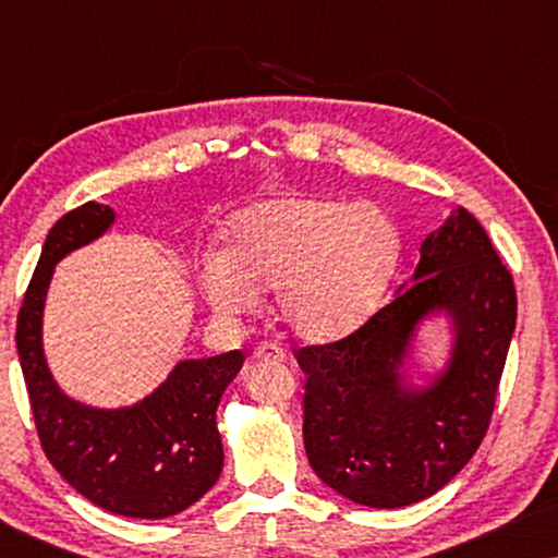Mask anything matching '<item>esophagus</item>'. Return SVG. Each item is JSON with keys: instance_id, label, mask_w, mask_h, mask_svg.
<instances>
[{"instance_id": "obj_1", "label": "esophagus", "mask_w": 558, "mask_h": 558, "mask_svg": "<svg viewBox=\"0 0 558 558\" xmlns=\"http://www.w3.org/2000/svg\"><path fill=\"white\" fill-rule=\"evenodd\" d=\"M251 357H254V361H287V353L279 345H274V342H264V345H258L254 350Z\"/></svg>"}]
</instances>
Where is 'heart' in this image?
Masks as SVG:
<instances>
[{"label":"heart","instance_id":"obj_1","mask_svg":"<svg viewBox=\"0 0 558 558\" xmlns=\"http://www.w3.org/2000/svg\"><path fill=\"white\" fill-rule=\"evenodd\" d=\"M401 231L378 203L279 195L235 213L228 246L201 256L213 312L246 317L274 289V315L294 338L332 342L355 332L386 294Z\"/></svg>","mask_w":558,"mask_h":558}]
</instances>
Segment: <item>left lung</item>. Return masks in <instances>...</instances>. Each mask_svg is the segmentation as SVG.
<instances>
[{"label": "left lung", "instance_id": "1", "mask_svg": "<svg viewBox=\"0 0 558 558\" xmlns=\"http://www.w3.org/2000/svg\"><path fill=\"white\" fill-rule=\"evenodd\" d=\"M515 287L485 228L454 208L418 248L409 284L361 330L296 353L304 449L315 475L368 508H403L441 490L477 452L515 330ZM450 327L446 365L410 376L429 318Z\"/></svg>", "mask_w": 558, "mask_h": 558}]
</instances>
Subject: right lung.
<instances>
[{
    "label": "right lung",
    "instance_id": "1",
    "mask_svg": "<svg viewBox=\"0 0 558 558\" xmlns=\"http://www.w3.org/2000/svg\"><path fill=\"white\" fill-rule=\"evenodd\" d=\"M117 213L90 201L65 213L45 239L17 317V355L40 445L83 498L126 518H170L218 483L223 445L220 396L239 376L241 350L180 361L132 407L98 409L71 399L52 378L43 348V312L56 264L109 231Z\"/></svg>",
    "mask_w": 558,
    "mask_h": 558
}]
</instances>
